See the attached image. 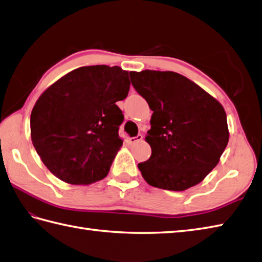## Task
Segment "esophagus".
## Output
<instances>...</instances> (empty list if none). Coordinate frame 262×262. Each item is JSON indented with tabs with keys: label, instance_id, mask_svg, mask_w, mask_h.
Segmentation results:
<instances>
[{
	"label": "esophagus",
	"instance_id": "1",
	"mask_svg": "<svg viewBox=\"0 0 262 262\" xmlns=\"http://www.w3.org/2000/svg\"><path fill=\"white\" fill-rule=\"evenodd\" d=\"M142 140H143V136L142 135H137L135 137H128L127 138V142L129 143V144H135L136 142L142 141Z\"/></svg>",
	"mask_w": 262,
	"mask_h": 262
}]
</instances>
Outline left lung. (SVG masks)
Returning a JSON list of instances; mask_svg holds the SVG:
<instances>
[{
  "mask_svg": "<svg viewBox=\"0 0 262 262\" xmlns=\"http://www.w3.org/2000/svg\"><path fill=\"white\" fill-rule=\"evenodd\" d=\"M135 90L153 111L146 142L152 155L138 163L153 187L182 191L198 185L229 143L226 113L215 98L174 72H130Z\"/></svg>",
  "mask_w": 262,
  "mask_h": 262,
  "instance_id": "obj_1",
  "label": "left lung"
}]
</instances>
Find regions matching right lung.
I'll return each mask as SVG.
<instances>
[{
  "mask_svg": "<svg viewBox=\"0 0 262 262\" xmlns=\"http://www.w3.org/2000/svg\"><path fill=\"white\" fill-rule=\"evenodd\" d=\"M119 66H83L43 92L31 111L33 146L47 169L71 185H90L108 174L122 145L124 115L116 103L129 91Z\"/></svg>",
  "mask_w": 262,
  "mask_h": 262,
  "instance_id": "obj_1",
  "label": "right lung"
}]
</instances>
